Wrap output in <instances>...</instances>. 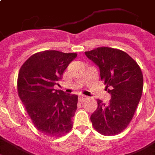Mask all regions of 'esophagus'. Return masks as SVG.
I'll list each match as a JSON object with an SVG mask.
<instances>
[{
  "label": "esophagus",
  "instance_id": "esophagus-1",
  "mask_svg": "<svg viewBox=\"0 0 155 155\" xmlns=\"http://www.w3.org/2000/svg\"><path fill=\"white\" fill-rule=\"evenodd\" d=\"M87 99H88V97H87V96L85 95H80V97H79V101H80V102H85V101H87Z\"/></svg>",
  "mask_w": 155,
  "mask_h": 155
}]
</instances>
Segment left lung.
I'll list each match as a JSON object with an SVG mask.
<instances>
[{
    "label": "left lung",
    "mask_w": 155,
    "mask_h": 155,
    "mask_svg": "<svg viewBox=\"0 0 155 155\" xmlns=\"http://www.w3.org/2000/svg\"><path fill=\"white\" fill-rule=\"evenodd\" d=\"M85 54L99 67L101 80L111 94L108 104L97 100V110L91 116L92 125L103 136L117 135L130 124L141 98L143 87L141 68L120 49L102 46Z\"/></svg>",
    "instance_id": "8db88e82"
}]
</instances>
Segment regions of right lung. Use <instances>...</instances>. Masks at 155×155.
<instances>
[{"label": "right lung", "mask_w": 155, "mask_h": 155, "mask_svg": "<svg viewBox=\"0 0 155 155\" xmlns=\"http://www.w3.org/2000/svg\"><path fill=\"white\" fill-rule=\"evenodd\" d=\"M75 53L58 50L38 52L23 64L17 79V91L27 114L40 132L61 137L72 128L78 96L53 89Z\"/></svg>", "instance_id": "right-lung-1"}]
</instances>
